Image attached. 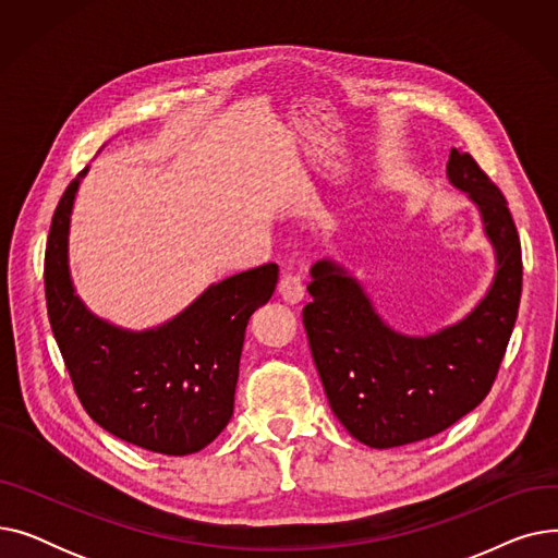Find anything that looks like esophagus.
I'll return each instance as SVG.
<instances>
[{"label": "esophagus", "mask_w": 558, "mask_h": 558, "mask_svg": "<svg viewBox=\"0 0 558 558\" xmlns=\"http://www.w3.org/2000/svg\"><path fill=\"white\" fill-rule=\"evenodd\" d=\"M278 294L280 299L287 303V305H296L305 299V287H303V280L301 276L296 274H287L282 276L280 284H278Z\"/></svg>", "instance_id": "esophagus-1"}]
</instances>
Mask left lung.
Listing matches in <instances>:
<instances>
[{"instance_id": "obj_1", "label": "left lung", "mask_w": 558, "mask_h": 558, "mask_svg": "<svg viewBox=\"0 0 558 558\" xmlns=\"http://www.w3.org/2000/svg\"><path fill=\"white\" fill-rule=\"evenodd\" d=\"M446 175L482 219L495 255L484 296L450 326L396 330L341 259L312 264L303 310L312 357L330 409L360 444L377 450L448 429L486 398L515 326L522 257L507 198L471 154L452 146Z\"/></svg>"}]
</instances>
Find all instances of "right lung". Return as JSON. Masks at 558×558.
<instances>
[{"label":"right lung","instance_id":"1","mask_svg":"<svg viewBox=\"0 0 558 558\" xmlns=\"http://www.w3.org/2000/svg\"><path fill=\"white\" fill-rule=\"evenodd\" d=\"M85 167L51 219L45 291L51 330L90 418L137 448L185 457L210 446L232 418L248 318L276 291L278 267L230 276L165 324L129 330L97 316L76 294L70 221Z\"/></svg>","mask_w":558,"mask_h":558}]
</instances>
